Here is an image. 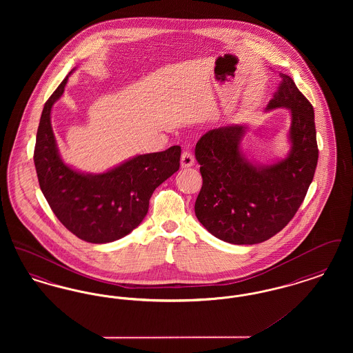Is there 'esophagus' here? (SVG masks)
Listing matches in <instances>:
<instances>
[{
	"instance_id": "34e87169",
	"label": "esophagus",
	"mask_w": 353,
	"mask_h": 353,
	"mask_svg": "<svg viewBox=\"0 0 353 353\" xmlns=\"http://www.w3.org/2000/svg\"><path fill=\"white\" fill-rule=\"evenodd\" d=\"M194 156L193 153L189 151L183 152L181 154V167L183 168H189V167H193L194 165Z\"/></svg>"
}]
</instances>
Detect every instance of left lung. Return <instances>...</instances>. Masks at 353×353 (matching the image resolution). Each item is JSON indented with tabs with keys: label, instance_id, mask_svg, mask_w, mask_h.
<instances>
[{
	"label": "left lung",
	"instance_id": "8db88e82",
	"mask_svg": "<svg viewBox=\"0 0 353 353\" xmlns=\"http://www.w3.org/2000/svg\"><path fill=\"white\" fill-rule=\"evenodd\" d=\"M279 75L266 110L291 112L285 159L252 164L241 151L248 127L239 124L212 130L196 145L202 176L196 216L210 234L229 243H261L279 233L298 212L315 174L319 151L314 107L288 75Z\"/></svg>",
	"mask_w": 353,
	"mask_h": 353
}]
</instances>
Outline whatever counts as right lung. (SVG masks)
<instances>
[{
  "label": "right lung",
  "mask_w": 353,
  "mask_h": 353,
  "mask_svg": "<svg viewBox=\"0 0 353 353\" xmlns=\"http://www.w3.org/2000/svg\"><path fill=\"white\" fill-rule=\"evenodd\" d=\"M68 75L45 103L39 120L34 148L38 183L68 230L85 242L107 243L130 234L141 223L154 189L180 168L181 148L173 145L167 151L139 154L99 174L68 167L61 159L50 119Z\"/></svg>",
  "instance_id": "1"
}]
</instances>
